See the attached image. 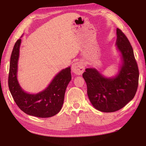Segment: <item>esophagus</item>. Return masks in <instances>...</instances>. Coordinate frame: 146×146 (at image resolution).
<instances>
[{
	"label": "esophagus",
	"mask_w": 146,
	"mask_h": 146,
	"mask_svg": "<svg viewBox=\"0 0 146 146\" xmlns=\"http://www.w3.org/2000/svg\"><path fill=\"white\" fill-rule=\"evenodd\" d=\"M72 70L76 74H82L85 70V65L81 61H77L73 64Z\"/></svg>",
	"instance_id": "34e87169"
}]
</instances>
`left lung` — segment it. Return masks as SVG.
Listing matches in <instances>:
<instances>
[{
	"instance_id": "left-lung-1",
	"label": "left lung",
	"mask_w": 146,
	"mask_h": 146,
	"mask_svg": "<svg viewBox=\"0 0 146 146\" xmlns=\"http://www.w3.org/2000/svg\"><path fill=\"white\" fill-rule=\"evenodd\" d=\"M116 44L123 64L115 78H104L95 68H86L83 77L90 102L102 112H112L123 108L134 98L139 85V71L133 49L126 35L117 29Z\"/></svg>"
}]
</instances>
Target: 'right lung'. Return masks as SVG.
Returning <instances> with one entry per match:
<instances>
[{
	"label": "right lung",
	"instance_id": "add662e5",
	"mask_svg": "<svg viewBox=\"0 0 146 146\" xmlns=\"http://www.w3.org/2000/svg\"><path fill=\"white\" fill-rule=\"evenodd\" d=\"M21 40L15 42L11 54L8 86L11 94L19 108L29 115L48 118L56 115L63 104L65 92L72 79L71 68L61 70L44 91L35 95L28 94L20 87L17 78L18 60Z\"/></svg>",
	"mask_w": 146,
	"mask_h": 146
}]
</instances>
